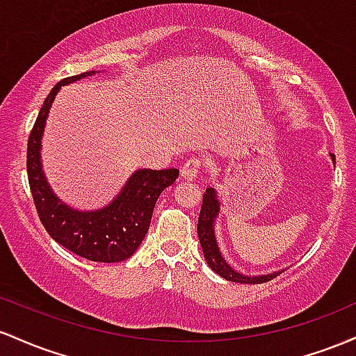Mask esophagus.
<instances>
[{"instance_id": "1", "label": "esophagus", "mask_w": 356, "mask_h": 356, "mask_svg": "<svg viewBox=\"0 0 356 356\" xmlns=\"http://www.w3.org/2000/svg\"><path fill=\"white\" fill-rule=\"evenodd\" d=\"M202 166H203L202 158H197V156L188 158L181 166V177L186 179H193L198 175V171L202 170Z\"/></svg>"}]
</instances>
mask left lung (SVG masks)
Segmentation results:
<instances>
[{
  "mask_svg": "<svg viewBox=\"0 0 356 356\" xmlns=\"http://www.w3.org/2000/svg\"><path fill=\"white\" fill-rule=\"evenodd\" d=\"M331 158L334 156L331 154ZM218 213V200L215 198V191L211 188H207V193L203 195L202 202V210H200L198 217V238L200 243H202L203 255H205L207 264L211 267V270H215L218 275H222L223 279L232 282H241V284H262V282L270 281L275 275L281 273L267 274V275H255V277H250V275H243L237 270H234L232 267L227 264L225 259L222 257L220 250H218L217 241H215L213 235V218L215 215Z\"/></svg>",
  "mask_w": 356,
  "mask_h": 356,
  "instance_id": "8db88e82",
  "label": "left lung"
}]
</instances>
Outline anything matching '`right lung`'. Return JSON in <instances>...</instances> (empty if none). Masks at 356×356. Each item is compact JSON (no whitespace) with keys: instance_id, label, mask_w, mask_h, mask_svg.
Masks as SVG:
<instances>
[{"instance_id":"1","label":"right lung","mask_w":356,"mask_h":356,"mask_svg":"<svg viewBox=\"0 0 356 356\" xmlns=\"http://www.w3.org/2000/svg\"><path fill=\"white\" fill-rule=\"evenodd\" d=\"M92 74L94 72H83L65 77L47 95L28 138V183L40 222L55 242L89 261L121 262L129 259L143 242L149 229L154 203L161 191L175 183L179 171L177 168L136 171L121 195L109 207L97 211H77L58 202L47 185L40 166L43 126L60 86Z\"/></svg>"}]
</instances>
